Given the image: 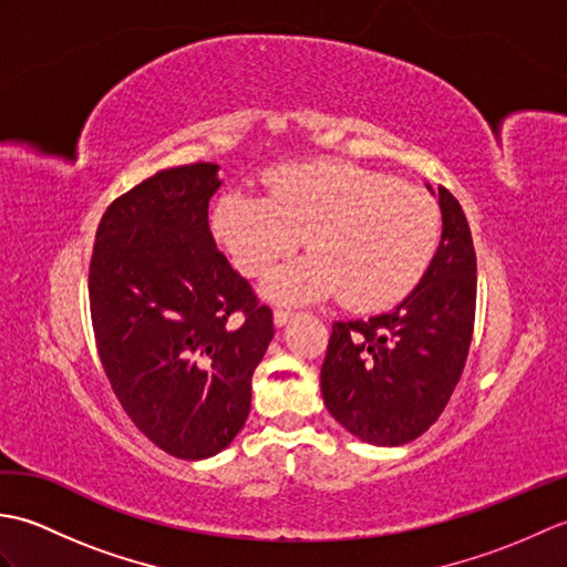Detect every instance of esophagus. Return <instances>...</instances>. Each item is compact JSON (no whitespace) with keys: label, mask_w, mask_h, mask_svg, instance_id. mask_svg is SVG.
Returning <instances> with one entry per match:
<instances>
[{"label":"esophagus","mask_w":567,"mask_h":567,"mask_svg":"<svg viewBox=\"0 0 567 567\" xmlns=\"http://www.w3.org/2000/svg\"><path fill=\"white\" fill-rule=\"evenodd\" d=\"M292 317H295V311L285 309V307H275V311H272V319H275L277 327H285V323L290 321Z\"/></svg>","instance_id":"esophagus-1"}]
</instances>
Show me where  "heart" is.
I'll list each match as a JSON object with an SVG mask.
<instances>
[{
	"label": "heart",
	"mask_w": 567,
	"mask_h": 567,
	"mask_svg": "<svg viewBox=\"0 0 567 567\" xmlns=\"http://www.w3.org/2000/svg\"><path fill=\"white\" fill-rule=\"evenodd\" d=\"M265 197L226 192L212 231L236 268L270 272L307 238L311 252L277 270V299L341 295L355 311L392 307L414 290L436 256L441 212L424 189L346 161H309L265 175Z\"/></svg>",
	"instance_id": "heart-1"
}]
</instances>
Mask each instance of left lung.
<instances>
[{"label":"left lung","instance_id":"8db88e82","mask_svg":"<svg viewBox=\"0 0 567 567\" xmlns=\"http://www.w3.org/2000/svg\"><path fill=\"white\" fill-rule=\"evenodd\" d=\"M443 234L416 290L388 315L333 321L321 365L331 416L375 445L419 439L449 404L475 327L477 260L463 207L439 187Z\"/></svg>","mask_w":567,"mask_h":567}]
</instances>
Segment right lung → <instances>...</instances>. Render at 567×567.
Returning <instances> with one entry per match:
<instances>
[{
    "instance_id": "obj_1",
    "label": "right lung",
    "mask_w": 567,
    "mask_h": 567,
    "mask_svg": "<svg viewBox=\"0 0 567 567\" xmlns=\"http://www.w3.org/2000/svg\"><path fill=\"white\" fill-rule=\"evenodd\" d=\"M219 165L155 173L106 207L90 260L94 341L118 404L158 449L216 455L244 429L272 311L209 231Z\"/></svg>"
}]
</instances>
